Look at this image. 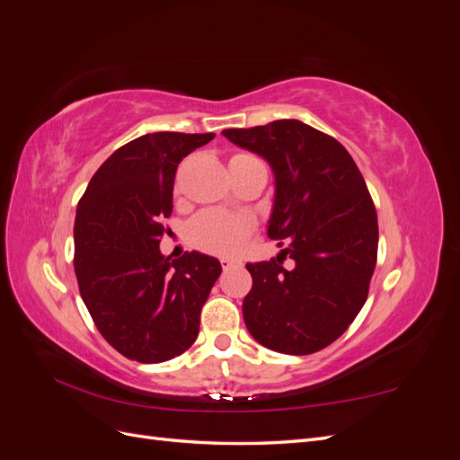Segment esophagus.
<instances>
[{"instance_id":"1","label":"esophagus","mask_w":460,"mask_h":460,"mask_svg":"<svg viewBox=\"0 0 460 460\" xmlns=\"http://www.w3.org/2000/svg\"><path fill=\"white\" fill-rule=\"evenodd\" d=\"M220 267L226 270L230 267H242V262L235 261V259H230V257H220Z\"/></svg>"}]
</instances>
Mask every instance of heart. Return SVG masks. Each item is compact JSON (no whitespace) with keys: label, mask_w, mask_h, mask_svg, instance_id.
Segmentation results:
<instances>
[{"label":"heart","mask_w":460,"mask_h":460,"mask_svg":"<svg viewBox=\"0 0 460 460\" xmlns=\"http://www.w3.org/2000/svg\"><path fill=\"white\" fill-rule=\"evenodd\" d=\"M238 155H245V153H238ZM252 230L253 222L245 215L208 208V211H201L190 220L186 234L190 243L201 249V252L215 255H234L243 247Z\"/></svg>","instance_id":"1"}]
</instances>
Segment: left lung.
Wrapping results in <instances>:
<instances>
[{
  "instance_id": "obj_1",
  "label": "left lung",
  "mask_w": 460,
  "mask_h": 460,
  "mask_svg": "<svg viewBox=\"0 0 460 460\" xmlns=\"http://www.w3.org/2000/svg\"><path fill=\"white\" fill-rule=\"evenodd\" d=\"M272 166L276 193L269 238L282 253L249 262L243 299L249 333L286 355H311L336 341L363 309L378 257V217L347 149L296 119L222 130ZM286 256L295 259L288 270Z\"/></svg>"
}]
</instances>
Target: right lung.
I'll return each mask as SVG.
<instances>
[{"label":"right lung","instance_id":"right-lung-1","mask_svg":"<svg viewBox=\"0 0 460 460\" xmlns=\"http://www.w3.org/2000/svg\"><path fill=\"white\" fill-rule=\"evenodd\" d=\"M215 134L153 132L119 147L92 176L75 218V272L102 336L127 358L163 363L190 349L222 272L198 252L159 249L180 161Z\"/></svg>","mask_w":460,"mask_h":460}]
</instances>
